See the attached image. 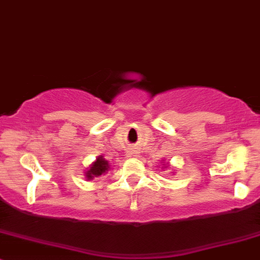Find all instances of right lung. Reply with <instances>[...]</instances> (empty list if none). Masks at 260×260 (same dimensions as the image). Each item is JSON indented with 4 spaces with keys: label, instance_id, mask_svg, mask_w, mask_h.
Listing matches in <instances>:
<instances>
[{
    "label": "right lung",
    "instance_id": "add662e5",
    "mask_svg": "<svg viewBox=\"0 0 260 260\" xmlns=\"http://www.w3.org/2000/svg\"><path fill=\"white\" fill-rule=\"evenodd\" d=\"M109 169H110V165H109V161H108V160L104 159L103 155H100V156H99L98 159H96L95 161H93L92 164L90 165L89 170L86 171L85 176H86L87 180H91V179L98 178V176H100V175H103V174H105Z\"/></svg>",
    "mask_w": 260,
    "mask_h": 260
}]
</instances>
